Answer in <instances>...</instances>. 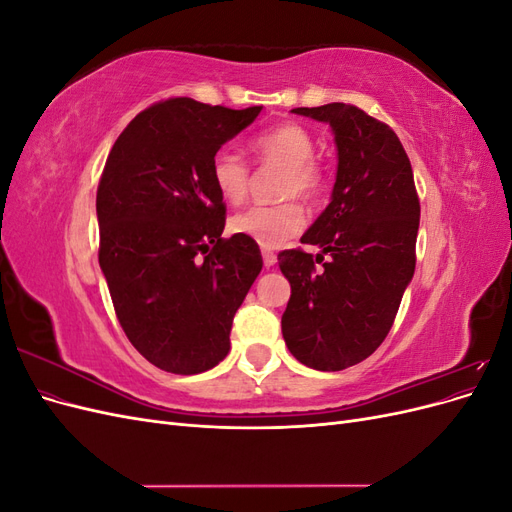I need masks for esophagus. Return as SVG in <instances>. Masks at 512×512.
<instances>
[{
	"mask_svg": "<svg viewBox=\"0 0 512 512\" xmlns=\"http://www.w3.org/2000/svg\"><path fill=\"white\" fill-rule=\"evenodd\" d=\"M262 262H265L267 269H269V267H275L277 256H275L271 250H262Z\"/></svg>",
	"mask_w": 512,
	"mask_h": 512,
	"instance_id": "34e87169",
	"label": "esophagus"
}]
</instances>
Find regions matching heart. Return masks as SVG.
I'll return each instance as SVG.
<instances>
[{
    "label": "heart",
    "mask_w": 512,
    "mask_h": 512,
    "mask_svg": "<svg viewBox=\"0 0 512 512\" xmlns=\"http://www.w3.org/2000/svg\"><path fill=\"white\" fill-rule=\"evenodd\" d=\"M260 164L284 168L280 198H301L312 203L322 192V170L312 162L316 143L312 134L294 121H284L258 134L250 143ZM215 190L230 205H241L250 192V166L237 151L222 149L211 160ZM305 226V211L294 200L273 207H250L230 220V230L273 250L284 245Z\"/></svg>",
    "instance_id": "b5f03b06"
}]
</instances>
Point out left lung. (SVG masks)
I'll return each mask as SVG.
<instances>
[{"label":"left lung","instance_id":"left-lung-1","mask_svg":"<svg viewBox=\"0 0 512 512\" xmlns=\"http://www.w3.org/2000/svg\"><path fill=\"white\" fill-rule=\"evenodd\" d=\"M292 113L329 123L337 175L329 207L301 237L322 252L277 256L290 282L282 333L303 365L342 371L374 354L393 327L414 275L421 205L404 145L386 123L344 102Z\"/></svg>","mask_w":512,"mask_h":512}]
</instances>
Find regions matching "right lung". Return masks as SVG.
<instances>
[{
	"instance_id": "1",
	"label": "right lung",
	"mask_w": 512,
	"mask_h": 512,
	"mask_svg": "<svg viewBox=\"0 0 512 512\" xmlns=\"http://www.w3.org/2000/svg\"><path fill=\"white\" fill-rule=\"evenodd\" d=\"M260 111L170 98L138 113L106 158L100 269L132 346L170 374L226 359L232 318L262 269L256 241L222 239L226 205L211 179L215 153Z\"/></svg>"
}]
</instances>
